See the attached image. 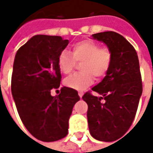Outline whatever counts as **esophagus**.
I'll return each instance as SVG.
<instances>
[{
  "label": "esophagus",
  "mask_w": 153,
  "mask_h": 153,
  "mask_svg": "<svg viewBox=\"0 0 153 153\" xmlns=\"http://www.w3.org/2000/svg\"><path fill=\"white\" fill-rule=\"evenodd\" d=\"M83 95V92H79V96L80 98H82V97Z\"/></svg>",
  "instance_id": "obj_1"
}]
</instances>
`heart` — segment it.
Masks as SVG:
<instances>
[{"mask_svg": "<svg viewBox=\"0 0 153 153\" xmlns=\"http://www.w3.org/2000/svg\"><path fill=\"white\" fill-rule=\"evenodd\" d=\"M76 62H83L80 65L82 72L67 77L65 84L72 89L83 90L93 84V76L101 79L107 74L112 63V52L94 41H80L73 45L72 54L65 50L58 56V66L64 74H70Z\"/></svg>", "mask_w": 153, "mask_h": 153, "instance_id": "1", "label": "heart"}]
</instances>
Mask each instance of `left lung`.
I'll list each match as a JSON object with an SVG mask.
<instances>
[{
	"label": "left lung",
	"instance_id": "1",
	"mask_svg": "<svg viewBox=\"0 0 153 153\" xmlns=\"http://www.w3.org/2000/svg\"><path fill=\"white\" fill-rule=\"evenodd\" d=\"M92 37L110 48L112 63L102 82L92 88L101 97L88 92L83 100L88 104L91 135L99 141L112 142L128 131L136 115L143 92L139 62L134 47L122 35L107 31Z\"/></svg>",
	"mask_w": 153,
	"mask_h": 153
}]
</instances>
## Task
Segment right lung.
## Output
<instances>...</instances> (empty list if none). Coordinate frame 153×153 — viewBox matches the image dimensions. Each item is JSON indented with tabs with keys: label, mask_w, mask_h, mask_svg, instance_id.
I'll return each mask as SVG.
<instances>
[{
	"label": "right lung",
	"mask_w": 153,
	"mask_h": 153,
	"mask_svg": "<svg viewBox=\"0 0 153 153\" xmlns=\"http://www.w3.org/2000/svg\"><path fill=\"white\" fill-rule=\"evenodd\" d=\"M68 44L60 36L35 35L15 55L13 98L25 128L41 141L66 136L72 110L80 99L76 90L67 87L61 88L59 95H51V90L60 87L58 56Z\"/></svg>",
	"instance_id": "add662e5"
}]
</instances>
